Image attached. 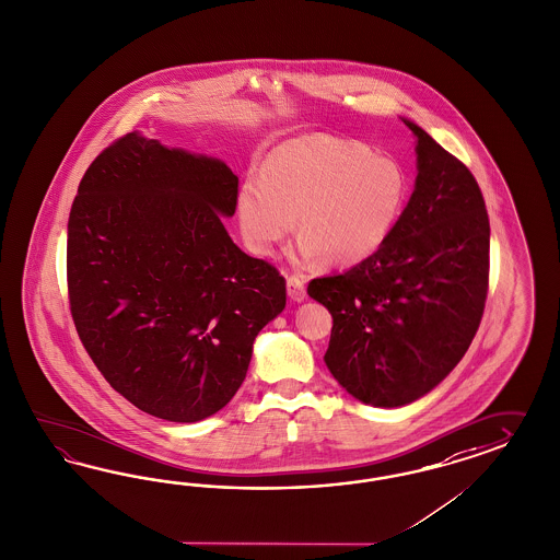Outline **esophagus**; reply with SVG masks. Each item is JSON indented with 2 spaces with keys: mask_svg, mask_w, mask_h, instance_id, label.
<instances>
[{
  "mask_svg": "<svg viewBox=\"0 0 560 560\" xmlns=\"http://www.w3.org/2000/svg\"><path fill=\"white\" fill-rule=\"evenodd\" d=\"M288 293L293 302H304L305 300V283L302 277L298 275H289L288 277Z\"/></svg>",
  "mask_w": 560,
  "mask_h": 560,
  "instance_id": "34e87169",
  "label": "esophagus"
}]
</instances>
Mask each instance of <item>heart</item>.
I'll use <instances>...</instances> for the list:
<instances>
[{"mask_svg": "<svg viewBox=\"0 0 560 560\" xmlns=\"http://www.w3.org/2000/svg\"><path fill=\"white\" fill-rule=\"evenodd\" d=\"M407 192V174L388 155L337 137H300L272 150L262 174L244 176L237 218L256 255H272L298 218L304 258L353 267L388 240Z\"/></svg>", "mask_w": 560, "mask_h": 560, "instance_id": "heart-1", "label": "heart"}]
</instances>
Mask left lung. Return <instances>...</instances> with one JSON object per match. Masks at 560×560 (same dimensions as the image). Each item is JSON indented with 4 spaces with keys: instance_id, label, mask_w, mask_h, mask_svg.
Wrapping results in <instances>:
<instances>
[{
    "instance_id": "1",
    "label": "left lung",
    "mask_w": 560,
    "mask_h": 560,
    "mask_svg": "<svg viewBox=\"0 0 560 560\" xmlns=\"http://www.w3.org/2000/svg\"><path fill=\"white\" fill-rule=\"evenodd\" d=\"M405 122L419 174L400 220L375 255L307 285L332 316L328 370L372 407H405L433 390L468 351L489 291L480 187L456 155Z\"/></svg>"
}]
</instances>
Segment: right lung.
<instances>
[{
	"instance_id": "add662e5",
	"label": "right lung",
	"mask_w": 560,
	"mask_h": 560,
	"mask_svg": "<svg viewBox=\"0 0 560 560\" xmlns=\"http://www.w3.org/2000/svg\"><path fill=\"white\" fill-rule=\"evenodd\" d=\"M237 176L221 160L127 133L85 170L68 221V293L80 340L139 410L195 423L242 386L285 279L223 228Z\"/></svg>"
}]
</instances>
